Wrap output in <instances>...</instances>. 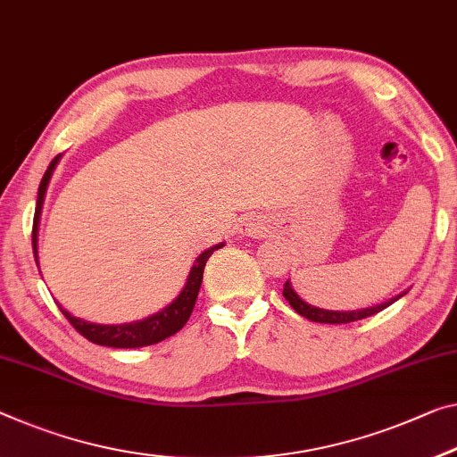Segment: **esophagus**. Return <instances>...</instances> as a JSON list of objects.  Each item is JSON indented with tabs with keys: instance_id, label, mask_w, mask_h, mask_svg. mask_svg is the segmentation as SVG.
<instances>
[{
	"instance_id": "obj_1",
	"label": "esophagus",
	"mask_w": 457,
	"mask_h": 457,
	"mask_svg": "<svg viewBox=\"0 0 457 457\" xmlns=\"http://www.w3.org/2000/svg\"><path fill=\"white\" fill-rule=\"evenodd\" d=\"M263 230H265L263 222L259 220V219H255V216H253V219H247V220L243 222V233H245V235H251V237H255V235H263Z\"/></svg>"
}]
</instances>
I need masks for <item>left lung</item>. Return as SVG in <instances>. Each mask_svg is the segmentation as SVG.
Returning a JSON list of instances; mask_svg holds the SVG:
<instances>
[{
  "label": "left lung",
  "instance_id": "1",
  "mask_svg": "<svg viewBox=\"0 0 457 457\" xmlns=\"http://www.w3.org/2000/svg\"><path fill=\"white\" fill-rule=\"evenodd\" d=\"M284 298L290 302V306L296 311L302 317L308 319V320H314V322H328V325H345V322H355V320H361V319H368L371 314L384 311L386 306H390L392 302L398 300V298H392L388 302H384V304H378V306H371V308H363V311H351V312H339V311H322V308L317 306H311L306 304L304 300H302L296 292L292 290L290 282L284 284Z\"/></svg>",
  "mask_w": 457,
  "mask_h": 457
}]
</instances>
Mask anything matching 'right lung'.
I'll use <instances>...</instances> for the list:
<instances>
[{"mask_svg": "<svg viewBox=\"0 0 457 457\" xmlns=\"http://www.w3.org/2000/svg\"><path fill=\"white\" fill-rule=\"evenodd\" d=\"M59 155L51 161L46 173L42 175L40 187H38V200H37V212H34V224H32V249H34V259H37V230H38V216L42 208V200H45L48 179H51V173L57 165ZM222 245H214L208 251L202 253V255L195 259V265L189 271L187 284L178 298H175L170 306L163 308V311L153 314V317L137 322H129V325H96V322H87L81 319H75L67 311L61 312L65 314L67 320L71 322L73 328L79 335L86 337L87 341L96 343V345H106V347H118V349H132V347H145V345H155V343L167 339L179 331L181 327L186 325L189 314L194 311L195 298H198L200 286H202V276H204V268L208 257L212 255L216 249H220Z\"/></svg>", "mask_w": 457, "mask_h": 457, "instance_id": "right-lung-1", "label": "right lung"}]
</instances>
